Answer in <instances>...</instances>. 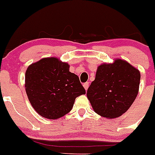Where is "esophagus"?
Instances as JSON below:
<instances>
[{
  "label": "esophagus",
  "instance_id": "esophagus-1",
  "mask_svg": "<svg viewBox=\"0 0 155 155\" xmlns=\"http://www.w3.org/2000/svg\"><path fill=\"white\" fill-rule=\"evenodd\" d=\"M83 86H84V87L85 88V90H87V88H88V86H89V83H88V82H85V83H84V84H83Z\"/></svg>",
  "mask_w": 155,
  "mask_h": 155
}]
</instances>
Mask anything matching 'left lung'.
<instances>
[{
  "label": "left lung",
  "mask_w": 155,
  "mask_h": 155,
  "mask_svg": "<svg viewBox=\"0 0 155 155\" xmlns=\"http://www.w3.org/2000/svg\"><path fill=\"white\" fill-rule=\"evenodd\" d=\"M139 71L123 60L102 64L87 91L93 109L106 118H116L131 106L139 91Z\"/></svg>",
  "instance_id": "8db88e82"
}]
</instances>
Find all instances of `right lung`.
Here are the masks:
<instances>
[{"label": "right lung", "instance_id": "obj_1", "mask_svg": "<svg viewBox=\"0 0 155 155\" xmlns=\"http://www.w3.org/2000/svg\"><path fill=\"white\" fill-rule=\"evenodd\" d=\"M25 91L34 109L50 120L69 113L75 98L86 93L78 77L69 71V65L55 57L42 59L28 67Z\"/></svg>", "mask_w": 155, "mask_h": 155}]
</instances>
